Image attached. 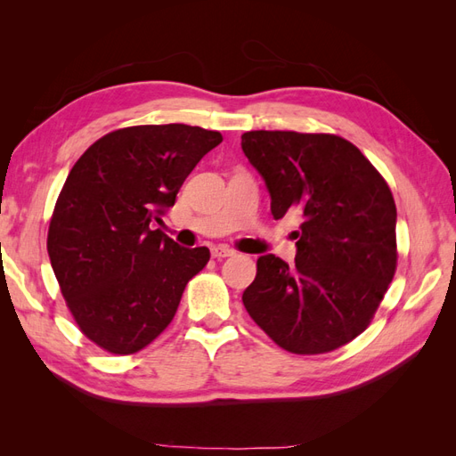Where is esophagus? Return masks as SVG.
<instances>
[{
    "label": "esophagus",
    "instance_id": "obj_1",
    "mask_svg": "<svg viewBox=\"0 0 456 456\" xmlns=\"http://www.w3.org/2000/svg\"><path fill=\"white\" fill-rule=\"evenodd\" d=\"M211 255L220 260V258H226V256H233V251L228 249L226 245H215L211 249Z\"/></svg>",
    "mask_w": 456,
    "mask_h": 456
}]
</instances>
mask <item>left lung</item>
<instances>
[{"label": "left lung", "mask_w": 456, "mask_h": 456, "mask_svg": "<svg viewBox=\"0 0 456 456\" xmlns=\"http://www.w3.org/2000/svg\"><path fill=\"white\" fill-rule=\"evenodd\" d=\"M241 150L265 178L273 218L298 211L297 258L265 255L243 305L287 352L325 354L362 335L392 283L395 203L380 173L337 134L249 131Z\"/></svg>", "instance_id": "1"}]
</instances>
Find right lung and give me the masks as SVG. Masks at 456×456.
<instances>
[{
  "label": "right lung",
  "mask_w": 456,
  "mask_h": 456,
  "mask_svg": "<svg viewBox=\"0 0 456 456\" xmlns=\"http://www.w3.org/2000/svg\"><path fill=\"white\" fill-rule=\"evenodd\" d=\"M223 142L201 127L136 126L104 134L68 175L47 251L81 333L106 352L142 350L171 323L207 247H181L159 223L198 161Z\"/></svg>",
  "instance_id": "1"
}]
</instances>
